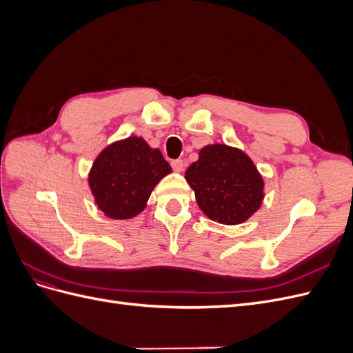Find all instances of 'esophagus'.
<instances>
[{"label":"esophagus","instance_id":"1","mask_svg":"<svg viewBox=\"0 0 353 353\" xmlns=\"http://www.w3.org/2000/svg\"><path fill=\"white\" fill-rule=\"evenodd\" d=\"M172 169L175 170V172H183V169H184V162L181 159H176V160H172Z\"/></svg>","mask_w":353,"mask_h":353}]
</instances>
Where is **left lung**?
<instances>
[{
	"instance_id": "8db88e82",
	"label": "left lung",
	"mask_w": 353,
	"mask_h": 353,
	"mask_svg": "<svg viewBox=\"0 0 353 353\" xmlns=\"http://www.w3.org/2000/svg\"><path fill=\"white\" fill-rule=\"evenodd\" d=\"M185 179L197 205L212 221L225 225L249 219L262 205L263 179L250 157L223 144L203 147Z\"/></svg>"
}]
</instances>
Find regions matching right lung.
Returning a JSON list of instances; mask_svg holds the SVG:
<instances>
[{"instance_id": "1", "label": "right lung", "mask_w": 353, "mask_h": 353, "mask_svg": "<svg viewBox=\"0 0 353 353\" xmlns=\"http://www.w3.org/2000/svg\"><path fill=\"white\" fill-rule=\"evenodd\" d=\"M170 170L160 150L130 137L104 148L88 181L100 210L113 219H128L145 208L153 188Z\"/></svg>"}]
</instances>
